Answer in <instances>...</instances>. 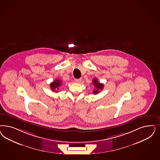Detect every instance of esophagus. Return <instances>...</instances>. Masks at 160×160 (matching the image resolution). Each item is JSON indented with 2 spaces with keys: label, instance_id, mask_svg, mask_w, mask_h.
<instances>
[{
  "label": "esophagus",
  "instance_id": "34e87169",
  "mask_svg": "<svg viewBox=\"0 0 160 160\" xmlns=\"http://www.w3.org/2000/svg\"><path fill=\"white\" fill-rule=\"evenodd\" d=\"M74 81L75 83H80L81 82V79H75Z\"/></svg>",
  "mask_w": 160,
  "mask_h": 160
}]
</instances>
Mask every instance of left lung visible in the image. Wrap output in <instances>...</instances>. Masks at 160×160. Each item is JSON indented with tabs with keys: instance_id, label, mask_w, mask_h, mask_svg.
<instances>
[{
	"instance_id": "obj_1",
	"label": "left lung",
	"mask_w": 160,
	"mask_h": 160,
	"mask_svg": "<svg viewBox=\"0 0 160 160\" xmlns=\"http://www.w3.org/2000/svg\"><path fill=\"white\" fill-rule=\"evenodd\" d=\"M92 83L93 85H94V87L95 88V89L93 90V94L96 95L103 89V83H101L99 82L98 81V79L97 78H95L93 79Z\"/></svg>"
}]
</instances>
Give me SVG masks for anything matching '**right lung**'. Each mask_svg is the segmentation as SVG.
<instances>
[{"label": "right lung", "mask_w": 160, "mask_h": 160, "mask_svg": "<svg viewBox=\"0 0 160 160\" xmlns=\"http://www.w3.org/2000/svg\"><path fill=\"white\" fill-rule=\"evenodd\" d=\"M61 85V81H60L59 79H57L50 84V87L52 90L55 92H57V90L59 89V87Z\"/></svg>", "instance_id": "add662e5"}]
</instances>
